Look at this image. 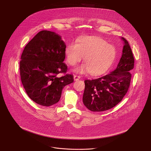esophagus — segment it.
Wrapping results in <instances>:
<instances>
[{
    "instance_id": "1",
    "label": "esophagus",
    "mask_w": 151,
    "mask_h": 151,
    "mask_svg": "<svg viewBox=\"0 0 151 151\" xmlns=\"http://www.w3.org/2000/svg\"><path fill=\"white\" fill-rule=\"evenodd\" d=\"M80 78V77L79 76L76 75H73V79H74L75 81H77V80H79Z\"/></svg>"
}]
</instances>
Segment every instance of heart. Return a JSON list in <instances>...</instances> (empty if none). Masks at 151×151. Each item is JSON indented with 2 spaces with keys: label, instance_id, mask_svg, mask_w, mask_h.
Listing matches in <instances>:
<instances>
[{
  "label": "heart",
  "instance_id": "1",
  "mask_svg": "<svg viewBox=\"0 0 151 151\" xmlns=\"http://www.w3.org/2000/svg\"><path fill=\"white\" fill-rule=\"evenodd\" d=\"M65 54L66 62L70 66L76 65L85 57V64L75 68V72H89L91 75L97 76L109 68L115 57L116 50L100 37L86 36L68 45Z\"/></svg>",
  "mask_w": 151,
  "mask_h": 151
}]
</instances>
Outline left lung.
<instances>
[{
	"mask_svg": "<svg viewBox=\"0 0 151 151\" xmlns=\"http://www.w3.org/2000/svg\"><path fill=\"white\" fill-rule=\"evenodd\" d=\"M124 42L122 57L114 71L99 78L86 80L83 101L84 105L93 111L111 109L120 102L130 85L134 58L128 42Z\"/></svg>",
	"mask_w": 151,
	"mask_h": 151,
	"instance_id": "1",
	"label": "left lung"
}]
</instances>
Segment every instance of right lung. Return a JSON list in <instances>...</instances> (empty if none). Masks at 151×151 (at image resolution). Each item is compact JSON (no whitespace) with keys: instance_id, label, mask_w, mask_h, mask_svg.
<instances>
[{"instance_id":"1","label":"right lung","mask_w":151,"mask_h":151,"mask_svg":"<svg viewBox=\"0 0 151 151\" xmlns=\"http://www.w3.org/2000/svg\"><path fill=\"white\" fill-rule=\"evenodd\" d=\"M66 46L53 32H38L24 47L21 55L20 75L28 96L37 104L49 106L57 103L63 89L73 82V75L66 73L63 63Z\"/></svg>"}]
</instances>
